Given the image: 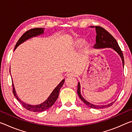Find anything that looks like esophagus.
<instances>
[{"label":"esophagus","instance_id":"34e87169","mask_svg":"<svg viewBox=\"0 0 132 132\" xmlns=\"http://www.w3.org/2000/svg\"><path fill=\"white\" fill-rule=\"evenodd\" d=\"M75 76V73H69L68 75H67V77H74Z\"/></svg>","mask_w":132,"mask_h":132}]
</instances>
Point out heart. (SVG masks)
Listing matches in <instances>:
<instances>
[{
  "instance_id": "obj_1",
  "label": "heart",
  "mask_w": 132,
  "mask_h": 132,
  "mask_svg": "<svg viewBox=\"0 0 132 132\" xmlns=\"http://www.w3.org/2000/svg\"><path fill=\"white\" fill-rule=\"evenodd\" d=\"M82 45V50L84 51H86L88 50L89 48H90V44L88 42L84 41L83 42V39L81 38H77L75 39V41L73 42V45L75 47H79Z\"/></svg>"
}]
</instances>
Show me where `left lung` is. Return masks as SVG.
<instances>
[{"instance_id": "left-lung-1", "label": "left lung", "mask_w": 132, "mask_h": 132, "mask_svg": "<svg viewBox=\"0 0 132 132\" xmlns=\"http://www.w3.org/2000/svg\"><path fill=\"white\" fill-rule=\"evenodd\" d=\"M91 28H95L96 33H97V35H96V44H95L94 48L95 49H101V48H112L113 50H115L117 52L119 55L120 56L122 61L123 66L124 67V57L123 55L121 50L119 47V45H118V42L113 37L112 35L110 33H109L108 31L105 30L101 27L100 26H91ZM77 94L79 95V97H80L82 102H84L87 105L91 108H95V109H101L104 108H106V107H109L111 105H112L115 102H112L111 103L107 104V105H94L93 104H91L90 102L86 101L84 98L82 97L81 94V92H80V84L79 82L78 83V87H77Z\"/></svg>"}]
</instances>
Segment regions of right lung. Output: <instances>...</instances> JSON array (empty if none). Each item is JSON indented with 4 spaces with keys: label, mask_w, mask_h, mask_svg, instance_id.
Wrapping results in <instances>:
<instances>
[{
    "label": "right lung",
    "mask_w": 132,
    "mask_h": 132,
    "mask_svg": "<svg viewBox=\"0 0 132 132\" xmlns=\"http://www.w3.org/2000/svg\"><path fill=\"white\" fill-rule=\"evenodd\" d=\"M44 28H35L31 29V30H28L24 33V34L22 35L20 37V38L19 39V41H17L16 45H15V48L14 51L17 48V46L20 45L21 44L23 43L24 41H26V40L32 38L34 37H36L37 35H41L44 33ZM64 82V79H63L62 81L60 82V83L57 85V86L56 87L53 91L51 94L50 97H49L47 100L46 101H45L44 102H42L41 104L36 105H29L25 103L23 101H22L21 100H20V98L18 97L16 93H15V90L14 87V84L12 81V86H13V94L15 96V97L16 98V99L19 101L21 104L23 105L24 108H26L27 110L30 111L35 112H43L46 110H47L49 108H50L53 104H54L55 102L56 101L57 99L58 96L59 94V91L62 87L63 86V84Z\"/></svg>",
    "instance_id": "add662e5"
}]
</instances>
